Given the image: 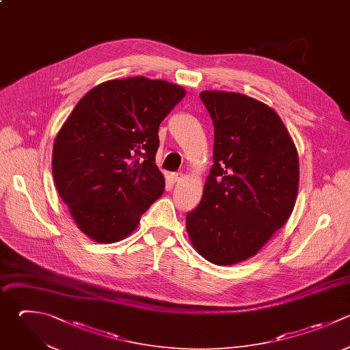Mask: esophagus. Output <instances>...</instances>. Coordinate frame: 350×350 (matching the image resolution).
<instances>
[{"instance_id": "1", "label": "esophagus", "mask_w": 350, "mask_h": 350, "mask_svg": "<svg viewBox=\"0 0 350 350\" xmlns=\"http://www.w3.org/2000/svg\"><path fill=\"white\" fill-rule=\"evenodd\" d=\"M182 178H183V175H182V174H178V172H172V174L170 175V180H171L172 183H176V182L182 180Z\"/></svg>"}]
</instances>
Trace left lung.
I'll use <instances>...</instances> for the list:
<instances>
[{"label":"left lung","mask_w":350,"mask_h":350,"mask_svg":"<svg viewBox=\"0 0 350 350\" xmlns=\"http://www.w3.org/2000/svg\"><path fill=\"white\" fill-rule=\"evenodd\" d=\"M200 97L215 127L213 165L186 228L205 260L232 265L254 256L290 217L298 154L283 122L264 103L212 90Z\"/></svg>","instance_id":"left-lung-1"}]
</instances>
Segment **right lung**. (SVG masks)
<instances>
[{
  "mask_svg": "<svg viewBox=\"0 0 350 350\" xmlns=\"http://www.w3.org/2000/svg\"><path fill=\"white\" fill-rule=\"evenodd\" d=\"M185 94L178 85L144 77L108 81L86 93L60 129L55 185L93 241L129 237L163 194L164 176L154 164L159 126Z\"/></svg>",
  "mask_w": 350,
  "mask_h": 350,
  "instance_id": "1",
  "label": "right lung"
}]
</instances>
